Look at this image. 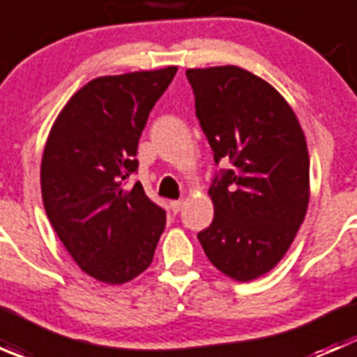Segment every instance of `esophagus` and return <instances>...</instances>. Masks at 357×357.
I'll use <instances>...</instances> for the list:
<instances>
[{
	"instance_id": "1",
	"label": "esophagus",
	"mask_w": 357,
	"mask_h": 357,
	"mask_svg": "<svg viewBox=\"0 0 357 357\" xmlns=\"http://www.w3.org/2000/svg\"><path fill=\"white\" fill-rule=\"evenodd\" d=\"M183 207V200H172L171 202V211L174 212V214H178L179 211H181Z\"/></svg>"
}]
</instances>
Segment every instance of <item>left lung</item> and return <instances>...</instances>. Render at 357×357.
<instances>
[{
  "label": "left lung",
  "mask_w": 357,
  "mask_h": 357,
  "mask_svg": "<svg viewBox=\"0 0 357 357\" xmlns=\"http://www.w3.org/2000/svg\"><path fill=\"white\" fill-rule=\"evenodd\" d=\"M186 77L215 164L231 162L208 188L214 219L199 242L219 271L250 282L282 261L307 212L304 131L287 100L245 68H188Z\"/></svg>",
  "instance_id": "left-lung-1"
}]
</instances>
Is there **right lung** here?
<instances>
[{"label":"right lung","instance_id":"1","mask_svg":"<svg viewBox=\"0 0 357 357\" xmlns=\"http://www.w3.org/2000/svg\"><path fill=\"white\" fill-rule=\"evenodd\" d=\"M178 67L103 75L67 102L46 139L41 193L46 215L79 268L122 285L152 264L165 211L142 183L124 188L138 169V139L150 110Z\"/></svg>","mask_w":357,"mask_h":357}]
</instances>
